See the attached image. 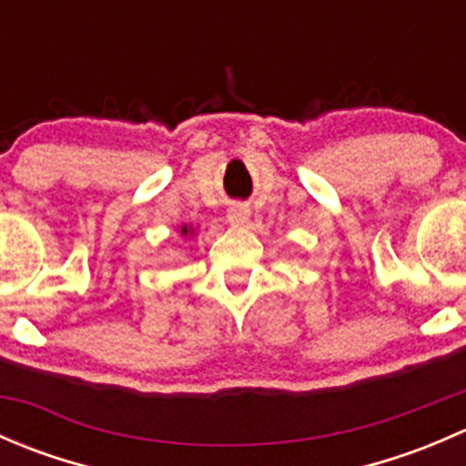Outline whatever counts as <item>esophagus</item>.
Segmentation results:
<instances>
[{
	"instance_id": "34e87169",
	"label": "esophagus",
	"mask_w": 466,
	"mask_h": 466,
	"mask_svg": "<svg viewBox=\"0 0 466 466\" xmlns=\"http://www.w3.org/2000/svg\"><path fill=\"white\" fill-rule=\"evenodd\" d=\"M228 220H229V225H234V228H246L248 220H250V209H248L246 205L229 207Z\"/></svg>"
}]
</instances>
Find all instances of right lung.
<instances>
[{
	"instance_id": "right-lung-1",
	"label": "right lung",
	"mask_w": 466,
	"mask_h": 466,
	"mask_svg": "<svg viewBox=\"0 0 466 466\" xmlns=\"http://www.w3.org/2000/svg\"><path fill=\"white\" fill-rule=\"evenodd\" d=\"M180 234H182V237H187V234H194V229H191L189 225H182V228H180Z\"/></svg>"
}]
</instances>
